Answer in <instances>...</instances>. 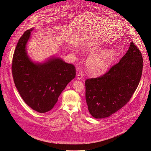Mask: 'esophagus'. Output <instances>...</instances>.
I'll use <instances>...</instances> for the list:
<instances>
[{
    "mask_svg": "<svg viewBox=\"0 0 151 151\" xmlns=\"http://www.w3.org/2000/svg\"><path fill=\"white\" fill-rule=\"evenodd\" d=\"M83 77V73H79L78 75H77V78L78 79H81Z\"/></svg>",
    "mask_w": 151,
    "mask_h": 151,
    "instance_id": "1",
    "label": "esophagus"
}]
</instances>
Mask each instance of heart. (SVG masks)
Returning a JSON list of instances; mask_svg holds the SVG:
<instances>
[{"label": "heart", "mask_w": 151, "mask_h": 151, "mask_svg": "<svg viewBox=\"0 0 151 151\" xmlns=\"http://www.w3.org/2000/svg\"><path fill=\"white\" fill-rule=\"evenodd\" d=\"M87 52L91 55L100 52L92 56L87 62L88 69L93 75L104 73L116 59V52L111 49L103 50L98 47L92 46L88 48Z\"/></svg>", "instance_id": "heart-1"}]
</instances>
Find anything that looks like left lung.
<instances>
[{"mask_svg":"<svg viewBox=\"0 0 151 151\" xmlns=\"http://www.w3.org/2000/svg\"><path fill=\"white\" fill-rule=\"evenodd\" d=\"M142 56L134 42L127 53L103 75L85 81L86 99L92 116H111L128 103L142 75Z\"/></svg>","mask_w":151,"mask_h":151,"instance_id":"1","label":"left lung"}]
</instances>
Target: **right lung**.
I'll return each mask as SVG.
<instances>
[{"label": "right lung", "mask_w": 151, "mask_h": 151, "mask_svg": "<svg viewBox=\"0 0 151 151\" xmlns=\"http://www.w3.org/2000/svg\"><path fill=\"white\" fill-rule=\"evenodd\" d=\"M26 31L14 53L12 73L14 81L24 102L35 111L44 113L52 110L67 85L75 78L76 69L59 58L35 63L29 58L26 46L30 32Z\"/></svg>", "instance_id": "add662e5"}]
</instances>
